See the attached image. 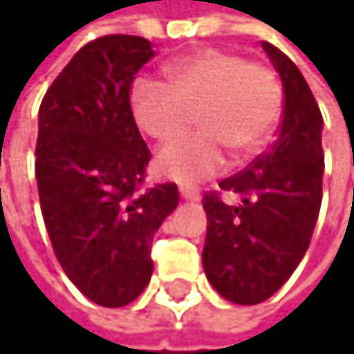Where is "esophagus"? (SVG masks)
Here are the masks:
<instances>
[{"mask_svg": "<svg viewBox=\"0 0 354 354\" xmlns=\"http://www.w3.org/2000/svg\"><path fill=\"white\" fill-rule=\"evenodd\" d=\"M179 195L184 199H190V201H197L201 197V192L197 188H190V186H181L179 188Z\"/></svg>", "mask_w": 354, "mask_h": 354, "instance_id": "1", "label": "esophagus"}]
</instances>
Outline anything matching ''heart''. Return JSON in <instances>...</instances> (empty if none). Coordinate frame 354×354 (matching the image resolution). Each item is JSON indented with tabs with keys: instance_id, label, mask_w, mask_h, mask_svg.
<instances>
[{
	"instance_id": "obj_1",
	"label": "heart",
	"mask_w": 354,
	"mask_h": 354,
	"mask_svg": "<svg viewBox=\"0 0 354 354\" xmlns=\"http://www.w3.org/2000/svg\"><path fill=\"white\" fill-rule=\"evenodd\" d=\"M168 84L137 80L131 108L137 126L157 142L184 133L197 111L199 133L157 155V170L192 184L226 164V148L252 155L266 144L281 115V86L270 68L226 50H199L166 66Z\"/></svg>"
}]
</instances>
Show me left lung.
I'll list each match as a JSON object with an SVG mask.
<instances>
[{"mask_svg": "<svg viewBox=\"0 0 354 354\" xmlns=\"http://www.w3.org/2000/svg\"><path fill=\"white\" fill-rule=\"evenodd\" d=\"M283 86L279 135L263 155L219 188L239 197L226 204L206 192V277L223 299L261 304L288 281L308 250L322 206L324 119L304 75L272 44L261 41Z\"/></svg>", "mask_w": 354, "mask_h": 354, "instance_id": "1", "label": "left lung"}]
</instances>
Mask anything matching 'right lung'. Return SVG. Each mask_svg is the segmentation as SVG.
I'll return each instance as SVG.
<instances>
[{"instance_id":"right-lung-1","label":"right lung","mask_w":354,"mask_h":354,"mask_svg":"<svg viewBox=\"0 0 354 354\" xmlns=\"http://www.w3.org/2000/svg\"><path fill=\"white\" fill-rule=\"evenodd\" d=\"M155 57L135 35L88 41L39 106L35 177L53 250L88 299L119 308L153 274V237L177 208L175 184L142 190L150 150L131 108V84Z\"/></svg>"}]
</instances>
